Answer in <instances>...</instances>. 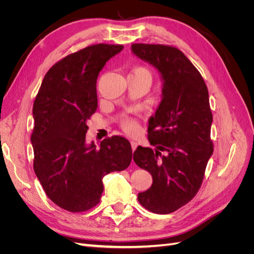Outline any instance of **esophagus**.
<instances>
[{"label":"esophagus","instance_id":"obj_1","mask_svg":"<svg viewBox=\"0 0 254 254\" xmlns=\"http://www.w3.org/2000/svg\"><path fill=\"white\" fill-rule=\"evenodd\" d=\"M136 147H137V143L134 142V141H131V148H132V151H134Z\"/></svg>","mask_w":254,"mask_h":254}]
</instances>
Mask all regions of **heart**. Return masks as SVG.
I'll list each match as a JSON object with an SVG mask.
<instances>
[{"mask_svg": "<svg viewBox=\"0 0 254 254\" xmlns=\"http://www.w3.org/2000/svg\"><path fill=\"white\" fill-rule=\"evenodd\" d=\"M133 72H142V73H146V74L150 76L149 72L146 70L145 67H135L134 70H133ZM122 125H123V128H124L125 130H127V131H134V130L136 129V123L132 119H128V118L125 119L124 121H123Z\"/></svg>", "mask_w": 254, "mask_h": 254, "instance_id": "1", "label": "heart"}]
</instances>
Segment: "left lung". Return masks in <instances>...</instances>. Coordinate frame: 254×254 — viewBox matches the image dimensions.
<instances>
[{
	"instance_id": "1",
	"label": "left lung",
	"mask_w": 254,
	"mask_h": 254,
	"mask_svg": "<svg viewBox=\"0 0 254 254\" xmlns=\"http://www.w3.org/2000/svg\"><path fill=\"white\" fill-rule=\"evenodd\" d=\"M134 55L155 66L162 81V99L148 121V141L139 146L135 164L150 173L151 187L137 200L148 211L170 214L190 201L200 188L213 155V122L205 82L194 64L176 48L131 45Z\"/></svg>"
}]
</instances>
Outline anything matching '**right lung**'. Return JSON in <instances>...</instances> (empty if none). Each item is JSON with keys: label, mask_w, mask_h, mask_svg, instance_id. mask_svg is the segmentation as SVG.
I'll use <instances>...</instances> for the list:
<instances>
[{"label": "right lung", "mask_w": 254, "mask_h": 254, "mask_svg": "<svg viewBox=\"0 0 254 254\" xmlns=\"http://www.w3.org/2000/svg\"><path fill=\"white\" fill-rule=\"evenodd\" d=\"M123 49L101 43L67 55L45 74L34 102V171L48 197L66 211L95 206L104 176L131 162L125 137H108L99 147L86 142L87 121L97 109L98 74Z\"/></svg>", "instance_id": "right-lung-1"}]
</instances>
